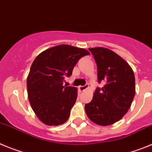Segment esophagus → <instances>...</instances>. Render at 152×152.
Instances as JSON below:
<instances>
[{
    "label": "esophagus",
    "instance_id": "esophagus-1",
    "mask_svg": "<svg viewBox=\"0 0 152 152\" xmlns=\"http://www.w3.org/2000/svg\"><path fill=\"white\" fill-rule=\"evenodd\" d=\"M88 88V85L86 84V85H85V86H79V90H80V91H85L86 89H87Z\"/></svg>",
    "mask_w": 152,
    "mask_h": 152
}]
</instances>
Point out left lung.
Listing matches in <instances>:
<instances>
[{
	"label": "left lung",
	"instance_id": "8db88e82",
	"mask_svg": "<svg viewBox=\"0 0 152 152\" xmlns=\"http://www.w3.org/2000/svg\"><path fill=\"white\" fill-rule=\"evenodd\" d=\"M98 69V83L91 102L85 105L88 118L100 126H109L122 118L131 106L136 83L133 70L122 57L104 48H91Z\"/></svg>",
	"mask_w": 152,
	"mask_h": 152
}]
</instances>
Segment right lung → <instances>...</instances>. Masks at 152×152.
<instances>
[{
  "mask_svg": "<svg viewBox=\"0 0 152 152\" xmlns=\"http://www.w3.org/2000/svg\"><path fill=\"white\" fill-rule=\"evenodd\" d=\"M84 48L60 45L42 51L34 60L27 77L28 98L38 118L48 126L64 124L77 98V88L64 86L81 57Z\"/></svg>",
  "mask_w": 152,
  "mask_h": 152,
  "instance_id": "obj_1",
  "label": "right lung"
}]
</instances>
